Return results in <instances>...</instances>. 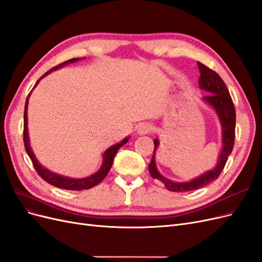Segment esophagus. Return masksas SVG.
<instances>
[{"label": "esophagus", "instance_id": "obj_1", "mask_svg": "<svg viewBox=\"0 0 262 262\" xmlns=\"http://www.w3.org/2000/svg\"><path fill=\"white\" fill-rule=\"evenodd\" d=\"M153 130V126L149 123H141L138 126V133L139 134H147Z\"/></svg>", "mask_w": 262, "mask_h": 262}]
</instances>
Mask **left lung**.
<instances>
[{"label": "left lung", "mask_w": 262, "mask_h": 262, "mask_svg": "<svg viewBox=\"0 0 262 262\" xmlns=\"http://www.w3.org/2000/svg\"><path fill=\"white\" fill-rule=\"evenodd\" d=\"M198 67H199L200 71V89L208 92L209 94L207 96L203 97V100L215 110V113L217 114L221 121L222 133H223L222 134V137H223V139H222V141H223V147H222L220 156L217 158V164L213 169L204 172L203 175L191 181L177 182L165 178L164 176L161 175L160 171L157 170L155 163V152L158 147V144H160V142H158L157 139H155L153 157L148 165L149 173L154 179H158L162 181L169 191L173 192H187L191 191V190L200 189L217 179L234 147L236 113L231 95H229L225 83L216 72H214L213 70L205 67L200 62H198Z\"/></svg>", "instance_id": "1"}]
</instances>
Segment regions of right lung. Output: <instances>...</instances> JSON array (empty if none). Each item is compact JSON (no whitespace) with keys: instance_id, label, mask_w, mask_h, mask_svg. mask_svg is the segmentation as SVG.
<instances>
[{"instance_id":"1","label":"right lung","mask_w":262,"mask_h":262,"mask_svg":"<svg viewBox=\"0 0 262 262\" xmlns=\"http://www.w3.org/2000/svg\"><path fill=\"white\" fill-rule=\"evenodd\" d=\"M78 60H80L78 58L70 59L66 62L61 63V64L54 67L53 69L49 70L48 72L45 73L40 78H39L37 83L35 84V86L39 83V81H40L43 76H46L47 74H49L50 72H52L53 70L60 69L62 67L67 66L68 63H73V62H76ZM35 86H34V89H35ZM30 94H31V92L28 94L27 99H26V104H25V110H24V145H25L26 152H27L28 156L30 157L31 162H33L34 167H35L36 171L39 173V176H40L45 181L48 182V184H50L54 187H58V188H61V189H67V190H75V191H80V190H84V189H91L96 185H98L99 182H101L102 180L105 179V177L107 176V173L109 172L110 168H112L113 163H114V158H115V155L118 152V149L129 141V138H125L124 140H122L120 142V143L110 146L104 153V155H102V160H104V162H102L100 169L97 172L93 173V175L90 176V177L81 178V179H74V178H69V177H66V176L58 175V173H55V172H51L50 170L45 168L43 166L37 161V158H36V156L33 152V149H31V147H30V144H29V137H28V129H27V107H28V99H29Z\"/></svg>"}]
</instances>
